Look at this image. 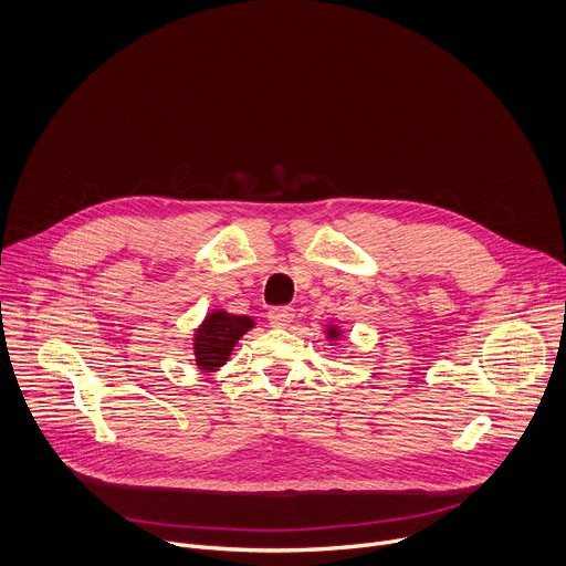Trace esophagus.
I'll return each mask as SVG.
<instances>
[{
  "label": "esophagus",
  "mask_w": 566,
  "mask_h": 566,
  "mask_svg": "<svg viewBox=\"0 0 566 566\" xmlns=\"http://www.w3.org/2000/svg\"><path fill=\"white\" fill-rule=\"evenodd\" d=\"M295 311L291 306H275L269 311V322L271 327H286L289 322H293Z\"/></svg>",
  "instance_id": "34e87169"
}]
</instances>
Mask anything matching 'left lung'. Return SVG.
Instances as JSON below:
<instances>
[{
  "label": "left lung",
  "mask_w": 566,
  "mask_h": 566,
  "mask_svg": "<svg viewBox=\"0 0 566 566\" xmlns=\"http://www.w3.org/2000/svg\"><path fill=\"white\" fill-rule=\"evenodd\" d=\"M327 338H329V340H338V338H340V329H338L336 325H329V327H327Z\"/></svg>",
  "instance_id": "8db88e82"
}]
</instances>
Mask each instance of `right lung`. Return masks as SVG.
<instances>
[{
	"mask_svg": "<svg viewBox=\"0 0 566 566\" xmlns=\"http://www.w3.org/2000/svg\"><path fill=\"white\" fill-rule=\"evenodd\" d=\"M255 327L253 317L212 311L195 334V363L201 371H217L232 354L237 340Z\"/></svg>",
	"mask_w": 566,
	"mask_h": 566,
	"instance_id": "obj_1",
	"label": "right lung"
}]
</instances>
